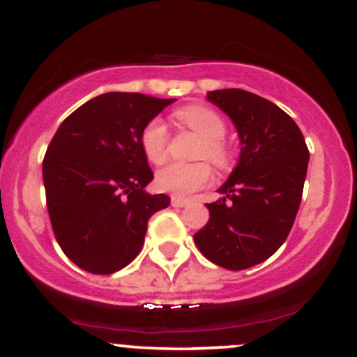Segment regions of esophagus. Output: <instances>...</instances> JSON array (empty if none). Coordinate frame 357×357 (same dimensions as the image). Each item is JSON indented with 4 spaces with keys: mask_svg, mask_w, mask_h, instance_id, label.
<instances>
[{
    "mask_svg": "<svg viewBox=\"0 0 357 357\" xmlns=\"http://www.w3.org/2000/svg\"><path fill=\"white\" fill-rule=\"evenodd\" d=\"M171 204H173L174 208H184V206H188V204H190V202H188V199H184V198H178V196H173V198H171Z\"/></svg>",
    "mask_w": 357,
    "mask_h": 357,
    "instance_id": "34e87169",
    "label": "esophagus"
}]
</instances>
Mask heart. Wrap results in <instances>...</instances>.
<instances>
[{
	"label": "heart",
	"instance_id": "1",
	"mask_svg": "<svg viewBox=\"0 0 357 357\" xmlns=\"http://www.w3.org/2000/svg\"><path fill=\"white\" fill-rule=\"evenodd\" d=\"M176 119L203 137L198 158L210 159L215 166L223 169L230 165V147L225 142L227 122L216 110L204 105H188L176 110ZM141 147L147 161L153 165H162L169 154V129L162 119L154 117L144 126L141 132ZM213 179L211 167L208 162H171L158 171L155 184L161 191L174 196H190L195 191L208 186Z\"/></svg>",
	"mask_w": 357,
	"mask_h": 357
}]
</instances>
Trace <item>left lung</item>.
<instances>
[{"label": "left lung", "instance_id": "1", "mask_svg": "<svg viewBox=\"0 0 357 357\" xmlns=\"http://www.w3.org/2000/svg\"><path fill=\"white\" fill-rule=\"evenodd\" d=\"M231 119L241 151L223 198L208 203L210 220L195 243L208 260L243 270L272 257L287 240L301 206L309 149L298 126L273 102L241 89L208 92Z\"/></svg>", "mask_w": 357, "mask_h": 357}]
</instances>
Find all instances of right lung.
<instances>
[{
    "instance_id": "right-lung-1",
    "label": "right lung",
    "mask_w": 357,
    "mask_h": 357,
    "mask_svg": "<svg viewBox=\"0 0 357 357\" xmlns=\"http://www.w3.org/2000/svg\"><path fill=\"white\" fill-rule=\"evenodd\" d=\"M174 99L134 92L93 97L61 122L43 159L52 228L77 267L109 275L141 252L147 221L169 206V196L149 195L154 174L141 132Z\"/></svg>"
}]
</instances>
